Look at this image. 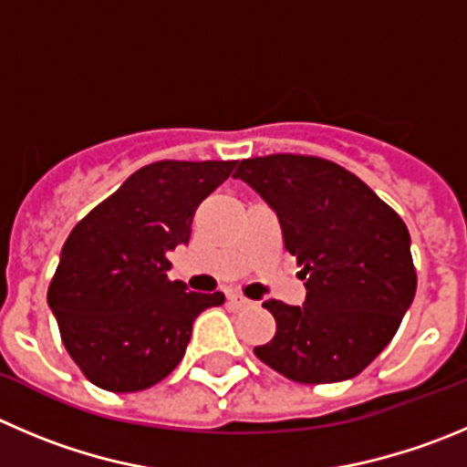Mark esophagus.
I'll return each instance as SVG.
<instances>
[{"label": "esophagus", "instance_id": "34e87169", "mask_svg": "<svg viewBox=\"0 0 467 467\" xmlns=\"http://www.w3.org/2000/svg\"><path fill=\"white\" fill-rule=\"evenodd\" d=\"M229 303H231V307H236V309H243V307H250L252 305V300H247L245 296H241V293H229Z\"/></svg>", "mask_w": 467, "mask_h": 467}]
</instances>
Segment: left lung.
I'll use <instances>...</instances> for the list:
<instances>
[{"mask_svg": "<svg viewBox=\"0 0 467 467\" xmlns=\"http://www.w3.org/2000/svg\"><path fill=\"white\" fill-rule=\"evenodd\" d=\"M234 179L277 213L307 288L303 307L265 300L277 330L254 355L296 383L358 376L392 341L415 297L403 220L358 176L318 155L247 158Z\"/></svg>", "mask_w": 467, "mask_h": 467, "instance_id": "1", "label": "left lung"}]
</instances>
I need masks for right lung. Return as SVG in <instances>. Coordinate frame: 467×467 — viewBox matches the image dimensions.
Segmentation results:
<instances>
[{
    "label": "right lung",
    "mask_w": 467,
    "mask_h": 467,
    "mask_svg": "<svg viewBox=\"0 0 467 467\" xmlns=\"http://www.w3.org/2000/svg\"><path fill=\"white\" fill-rule=\"evenodd\" d=\"M236 160H160L75 224L47 305L79 371L108 392H140L176 369L192 323L224 293H194L167 277V254L190 241L199 203Z\"/></svg>",
    "instance_id": "1"
}]
</instances>
